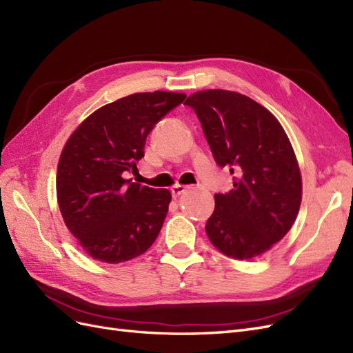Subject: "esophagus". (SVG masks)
Here are the masks:
<instances>
[{"label": "esophagus", "mask_w": 353, "mask_h": 353, "mask_svg": "<svg viewBox=\"0 0 353 353\" xmlns=\"http://www.w3.org/2000/svg\"><path fill=\"white\" fill-rule=\"evenodd\" d=\"M187 190H188V187H185V185H179V184H176V185H174L172 188H170V191H172V196H174V199L179 197L181 194H184Z\"/></svg>", "instance_id": "34e87169"}]
</instances>
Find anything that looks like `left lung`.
Listing matches in <instances>:
<instances>
[{
  "mask_svg": "<svg viewBox=\"0 0 353 353\" xmlns=\"http://www.w3.org/2000/svg\"><path fill=\"white\" fill-rule=\"evenodd\" d=\"M184 104L196 112L216 163L236 174L232 190L215 194L208 237L230 258H258L290 231L301 208L292 143L270 110L240 92L197 91Z\"/></svg>",
  "mask_w": 353,
  "mask_h": 353,
  "instance_id": "8db88e82",
  "label": "left lung"
}]
</instances>
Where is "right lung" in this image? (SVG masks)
<instances>
[{"label": "right lung", "mask_w": 353, "mask_h": 353, "mask_svg": "<svg viewBox=\"0 0 353 353\" xmlns=\"http://www.w3.org/2000/svg\"><path fill=\"white\" fill-rule=\"evenodd\" d=\"M187 97L137 92L103 105L72 132L60 154L57 203L85 253L104 263L143 254L162 230L172 196L126 179L144 156L145 138Z\"/></svg>", "instance_id": "1"}]
</instances>
